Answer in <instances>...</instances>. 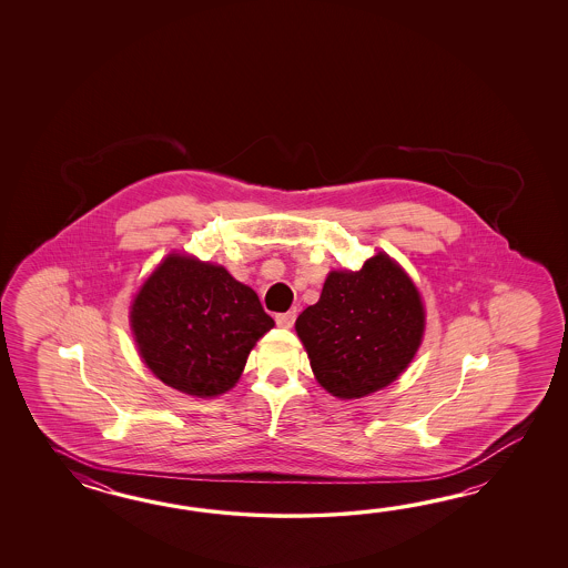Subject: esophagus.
Returning a JSON list of instances; mask_svg holds the SVG:
<instances>
[{
  "instance_id": "34e87169",
  "label": "esophagus",
  "mask_w": 568,
  "mask_h": 568,
  "mask_svg": "<svg viewBox=\"0 0 568 568\" xmlns=\"http://www.w3.org/2000/svg\"><path fill=\"white\" fill-rule=\"evenodd\" d=\"M294 321H296V311L276 314V325L282 326V328H290L294 325Z\"/></svg>"
}]
</instances>
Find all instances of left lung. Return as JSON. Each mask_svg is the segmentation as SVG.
Segmentation results:
<instances>
[{
	"instance_id": "1",
	"label": "left lung",
	"mask_w": 568,
	"mask_h": 568,
	"mask_svg": "<svg viewBox=\"0 0 568 568\" xmlns=\"http://www.w3.org/2000/svg\"><path fill=\"white\" fill-rule=\"evenodd\" d=\"M296 333L326 392L363 398L408 367L423 341V302L402 267L377 254L359 272H331Z\"/></svg>"
}]
</instances>
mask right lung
<instances>
[{
	"label": "right lung",
	"instance_id": "right-lung-1",
	"mask_svg": "<svg viewBox=\"0 0 568 568\" xmlns=\"http://www.w3.org/2000/svg\"><path fill=\"white\" fill-rule=\"evenodd\" d=\"M274 326L254 290L225 267L169 255L132 304V331L145 365L191 396L237 384L255 341Z\"/></svg>",
	"mask_w": 568,
	"mask_h": 568
}]
</instances>
